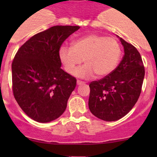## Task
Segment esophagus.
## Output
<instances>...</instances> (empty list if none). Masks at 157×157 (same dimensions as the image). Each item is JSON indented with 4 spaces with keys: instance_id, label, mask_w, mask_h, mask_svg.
<instances>
[{
    "instance_id": "34e87169",
    "label": "esophagus",
    "mask_w": 157,
    "mask_h": 157,
    "mask_svg": "<svg viewBox=\"0 0 157 157\" xmlns=\"http://www.w3.org/2000/svg\"><path fill=\"white\" fill-rule=\"evenodd\" d=\"M84 82H83V81H80V80H77V85H82V84H84Z\"/></svg>"
}]
</instances>
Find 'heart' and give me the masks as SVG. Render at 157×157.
Returning <instances> with one entry per match:
<instances>
[{"label": "heart", "instance_id": "b5f03b06", "mask_svg": "<svg viewBox=\"0 0 157 157\" xmlns=\"http://www.w3.org/2000/svg\"><path fill=\"white\" fill-rule=\"evenodd\" d=\"M121 48L113 38L90 34L76 39L72 46L62 45L58 50V57L64 69L69 74L84 59L85 65L74 71L80 78H90L109 75L115 69L121 57Z\"/></svg>", "mask_w": 157, "mask_h": 157}]
</instances>
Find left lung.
Segmentation results:
<instances>
[{
    "instance_id": "8db88e82",
    "label": "left lung",
    "mask_w": 157,
    "mask_h": 157,
    "mask_svg": "<svg viewBox=\"0 0 157 157\" xmlns=\"http://www.w3.org/2000/svg\"><path fill=\"white\" fill-rule=\"evenodd\" d=\"M124 55L111 74L90 83L89 109L93 115L105 121L120 119L137 102L144 78L141 56L131 44L119 38Z\"/></svg>"
}]
</instances>
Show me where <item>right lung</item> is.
I'll list each match as a JSON object with an SVG mask.
<instances>
[{"label": "right lung", "mask_w": 157, "mask_h": 157, "mask_svg": "<svg viewBox=\"0 0 157 157\" xmlns=\"http://www.w3.org/2000/svg\"><path fill=\"white\" fill-rule=\"evenodd\" d=\"M77 26H55L37 33L17 51L12 63L13 93L22 110L46 123L65 111L77 80L61 68L58 50Z\"/></svg>", "instance_id": "obj_1"}]
</instances>
